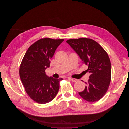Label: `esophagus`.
I'll return each mask as SVG.
<instances>
[{"label":"esophagus","mask_w":129,"mask_h":129,"mask_svg":"<svg viewBox=\"0 0 129 129\" xmlns=\"http://www.w3.org/2000/svg\"><path fill=\"white\" fill-rule=\"evenodd\" d=\"M69 79L71 80L73 82H76L78 81V80L76 79H74V78H69Z\"/></svg>","instance_id":"esophagus-1"}]
</instances>
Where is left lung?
Instances as JSON below:
<instances>
[{
    "instance_id": "left-lung-1",
    "label": "left lung",
    "mask_w": 129,
    "mask_h": 129,
    "mask_svg": "<svg viewBox=\"0 0 129 129\" xmlns=\"http://www.w3.org/2000/svg\"><path fill=\"white\" fill-rule=\"evenodd\" d=\"M66 42L71 46L83 63L88 66L90 75L86 86L79 95L88 102H94L104 96L111 81V66L108 54L96 41L81 38L69 39Z\"/></svg>"
}]
</instances>
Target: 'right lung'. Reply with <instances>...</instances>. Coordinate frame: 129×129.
<instances>
[{
  "instance_id": "obj_1",
  "label": "right lung",
  "mask_w": 129,
  "mask_h": 129,
  "mask_svg": "<svg viewBox=\"0 0 129 129\" xmlns=\"http://www.w3.org/2000/svg\"><path fill=\"white\" fill-rule=\"evenodd\" d=\"M64 40L44 38L31 45L20 64L19 74L28 95L35 102L45 104L50 102L57 94L60 81L46 75L50 59L56 48Z\"/></svg>"
}]
</instances>
